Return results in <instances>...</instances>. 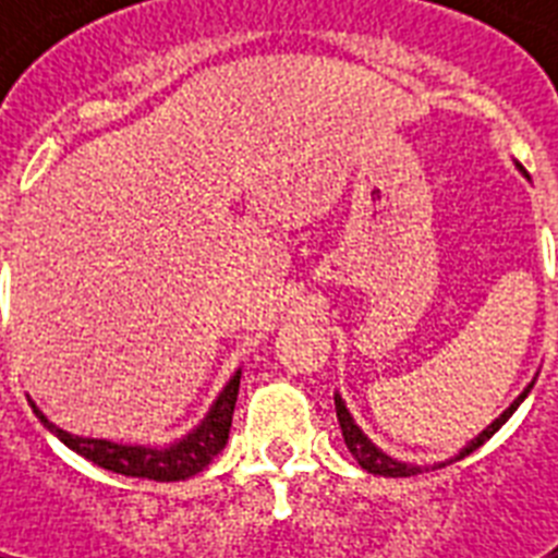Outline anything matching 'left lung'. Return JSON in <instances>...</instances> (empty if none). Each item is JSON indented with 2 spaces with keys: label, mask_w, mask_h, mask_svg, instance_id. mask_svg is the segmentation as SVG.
<instances>
[{
  "label": "left lung",
  "mask_w": 558,
  "mask_h": 558,
  "mask_svg": "<svg viewBox=\"0 0 558 558\" xmlns=\"http://www.w3.org/2000/svg\"><path fill=\"white\" fill-rule=\"evenodd\" d=\"M515 168H519L521 173H524V168H521L519 161H515ZM530 390H533V381H530L527 388L521 390L519 397L512 399L510 408H507V411H504V414L498 416V420H493V423L486 425L484 432L477 434V437H472V440H469L466 446H463V449H460L458 454H454V458L446 460V463H454V460L466 458V454H472V451H475V449H481V446H484V442L489 440V437H493V434L498 432V428H501V425L507 423V420H510L512 414H515V408H519L521 402L527 399ZM336 416H339L341 434H344V442H348L350 454H353V458L359 460V466L365 469V472H371V475L411 477V475H420V472H425V469H428V466H416V463H405V460H397V458H390V454H385V451H381L379 446H376V442H373L371 437H367V434L362 432V428H359L356 420H353V414H350L348 405H344V399H341V393H336ZM446 463H434L432 469L446 466Z\"/></svg>",
  "instance_id": "1"
}]
</instances>
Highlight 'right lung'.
Segmentation results:
<instances>
[{
    "mask_svg": "<svg viewBox=\"0 0 558 558\" xmlns=\"http://www.w3.org/2000/svg\"><path fill=\"white\" fill-rule=\"evenodd\" d=\"M240 376L243 371H234V376L226 381V388L219 390L208 414L202 416L199 425H193L191 432L168 446H138V442H116L98 440V437H81L54 425L34 399H28L39 423L54 434L57 440L77 451L81 458L98 463L100 469L118 472L126 477H147V481H187L196 472L208 466L219 451L226 449L228 432H231V416H234L236 390H240Z\"/></svg>",
    "mask_w": 558,
    "mask_h": 558,
    "instance_id": "add662e5",
    "label": "right lung"
}]
</instances>
